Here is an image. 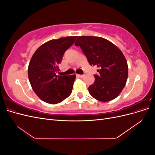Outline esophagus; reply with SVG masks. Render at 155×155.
I'll use <instances>...</instances> for the list:
<instances>
[{
    "label": "esophagus",
    "mask_w": 155,
    "mask_h": 155,
    "mask_svg": "<svg viewBox=\"0 0 155 155\" xmlns=\"http://www.w3.org/2000/svg\"><path fill=\"white\" fill-rule=\"evenodd\" d=\"M77 76V77H78V78H83V76H84V75H80V74H77L76 75Z\"/></svg>",
    "instance_id": "34e87169"
}]
</instances>
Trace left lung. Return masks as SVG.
I'll list each match as a JSON object with an SVG mask.
<instances>
[{
  "instance_id": "obj_1",
  "label": "left lung",
  "mask_w": 155,
  "mask_h": 155,
  "mask_svg": "<svg viewBox=\"0 0 155 155\" xmlns=\"http://www.w3.org/2000/svg\"><path fill=\"white\" fill-rule=\"evenodd\" d=\"M75 45L80 46L91 66L99 68L95 81L88 87L90 94L100 101H109L118 96L128 77V65L121 51L100 37L79 36Z\"/></svg>"
}]
</instances>
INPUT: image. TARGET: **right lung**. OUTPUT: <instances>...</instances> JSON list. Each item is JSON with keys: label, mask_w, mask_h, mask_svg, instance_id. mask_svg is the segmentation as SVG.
<instances>
[{"label": "right lung", "mask_w": 155, "mask_h": 155, "mask_svg": "<svg viewBox=\"0 0 155 155\" xmlns=\"http://www.w3.org/2000/svg\"><path fill=\"white\" fill-rule=\"evenodd\" d=\"M76 37L47 41L32 56L28 68L29 81L37 96L46 103L57 104L71 94L76 75L59 76L57 72L65 51L74 44Z\"/></svg>", "instance_id": "obj_1"}]
</instances>
